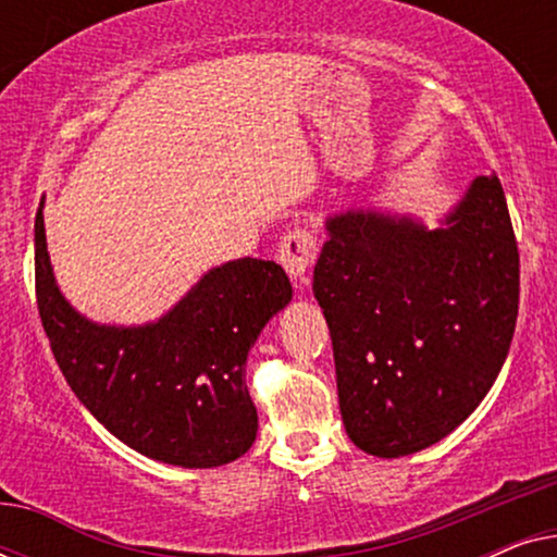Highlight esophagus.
<instances>
[{"instance_id": "esophagus-1", "label": "esophagus", "mask_w": 557, "mask_h": 557, "mask_svg": "<svg viewBox=\"0 0 557 557\" xmlns=\"http://www.w3.org/2000/svg\"><path fill=\"white\" fill-rule=\"evenodd\" d=\"M317 258V235L309 225L294 223L288 227L278 246V261L284 265L288 276L299 284H307V273L314 265Z\"/></svg>"}]
</instances>
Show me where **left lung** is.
Returning <instances> with one entry per match:
<instances>
[{
    "label": "left lung",
    "mask_w": 557,
    "mask_h": 557,
    "mask_svg": "<svg viewBox=\"0 0 557 557\" xmlns=\"http://www.w3.org/2000/svg\"><path fill=\"white\" fill-rule=\"evenodd\" d=\"M326 235L314 296L347 436L383 459L429 448L474 413L512 345L520 253L499 177L471 182L436 231L347 210Z\"/></svg>",
    "instance_id": "left-lung-1"
}]
</instances>
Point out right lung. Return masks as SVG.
I'll use <instances>...</instances> for the list:
<instances>
[{"mask_svg":"<svg viewBox=\"0 0 557 557\" xmlns=\"http://www.w3.org/2000/svg\"><path fill=\"white\" fill-rule=\"evenodd\" d=\"M37 309L67 385L106 431L154 461L185 469L231 463L256 441L246 360L292 301L286 271L261 258L210 269L162 319L96 324L60 294L35 215Z\"/></svg>","mask_w":557,"mask_h":557,"instance_id":"obj_1","label":"right lung"}]
</instances>
